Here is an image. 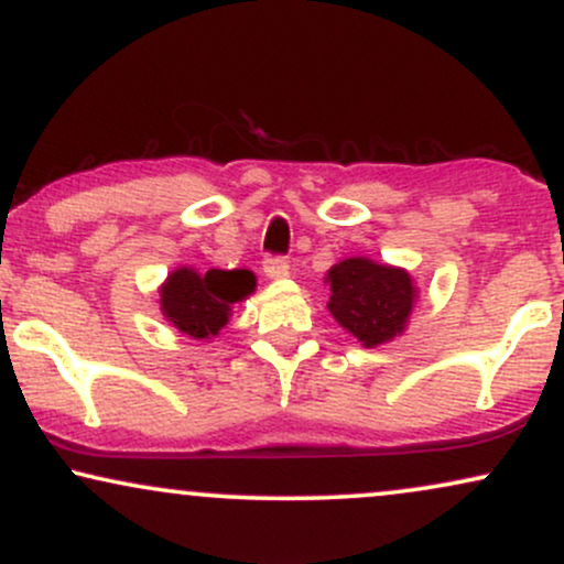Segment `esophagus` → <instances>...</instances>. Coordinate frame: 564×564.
<instances>
[{
    "instance_id": "esophagus-1",
    "label": "esophagus",
    "mask_w": 564,
    "mask_h": 564,
    "mask_svg": "<svg viewBox=\"0 0 564 564\" xmlns=\"http://www.w3.org/2000/svg\"><path fill=\"white\" fill-rule=\"evenodd\" d=\"M262 270H264V275L273 278V281H278V278H286L289 275V262L283 260V257H268V260L262 262Z\"/></svg>"
}]
</instances>
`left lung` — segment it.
Segmentation results:
<instances>
[{"instance_id": "1", "label": "left lung", "mask_w": 564, "mask_h": 564, "mask_svg": "<svg viewBox=\"0 0 564 564\" xmlns=\"http://www.w3.org/2000/svg\"><path fill=\"white\" fill-rule=\"evenodd\" d=\"M326 281L332 283L328 310L364 347L384 345L405 332L416 302V286L405 270L352 257L334 264Z\"/></svg>"}]
</instances>
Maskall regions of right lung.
I'll list each match as a JSON object with an SVG mask.
<instances>
[{
    "mask_svg": "<svg viewBox=\"0 0 564 564\" xmlns=\"http://www.w3.org/2000/svg\"><path fill=\"white\" fill-rule=\"evenodd\" d=\"M257 286L251 270L177 268L161 286V313L191 339H212L228 326L230 307Z\"/></svg>",
    "mask_w": 564,
    "mask_h": 564,
    "instance_id": "right-lung-1",
    "label": "right lung"
}]
</instances>
